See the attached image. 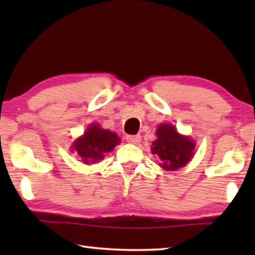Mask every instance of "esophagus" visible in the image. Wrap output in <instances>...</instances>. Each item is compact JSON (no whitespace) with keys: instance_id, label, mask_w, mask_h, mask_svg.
<instances>
[{"instance_id":"1","label":"esophagus","mask_w":255,"mask_h":255,"mask_svg":"<svg viewBox=\"0 0 255 255\" xmlns=\"http://www.w3.org/2000/svg\"><path fill=\"white\" fill-rule=\"evenodd\" d=\"M127 141L130 142V144L137 145L141 141V137L139 134H137V135H127Z\"/></svg>"}]
</instances>
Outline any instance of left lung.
<instances>
[{
	"instance_id": "left-lung-1",
	"label": "left lung",
	"mask_w": 255,
	"mask_h": 255,
	"mask_svg": "<svg viewBox=\"0 0 255 255\" xmlns=\"http://www.w3.org/2000/svg\"><path fill=\"white\" fill-rule=\"evenodd\" d=\"M156 139L152 142V154L158 156L159 166L166 170L184 167L194 156L195 141L180 134L174 125L163 123L156 128Z\"/></svg>"
}]
</instances>
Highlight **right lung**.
I'll return each mask as SVG.
<instances>
[{
    "instance_id": "obj_1",
    "label": "right lung",
    "mask_w": 255,
    "mask_h": 255,
    "mask_svg": "<svg viewBox=\"0 0 255 255\" xmlns=\"http://www.w3.org/2000/svg\"><path fill=\"white\" fill-rule=\"evenodd\" d=\"M121 139L115 132L104 130L97 123L90 124L81 137L73 142L72 151H75L79 158L86 165L100 162L104 154L113 151Z\"/></svg>"
}]
</instances>
